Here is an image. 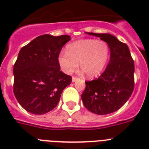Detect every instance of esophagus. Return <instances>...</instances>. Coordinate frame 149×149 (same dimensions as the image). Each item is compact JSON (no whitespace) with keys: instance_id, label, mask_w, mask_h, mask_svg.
Returning a JSON list of instances; mask_svg holds the SVG:
<instances>
[{"instance_id":"34e87169","label":"esophagus","mask_w":149,"mask_h":149,"mask_svg":"<svg viewBox=\"0 0 149 149\" xmlns=\"http://www.w3.org/2000/svg\"><path fill=\"white\" fill-rule=\"evenodd\" d=\"M79 79L77 78V77H75V76H73V78H72V82H76V80H78Z\"/></svg>"}]
</instances>
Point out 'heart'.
Returning a JSON list of instances; mask_svg holds the SVG:
<instances>
[{
    "label": "heart",
    "mask_w": 149,
    "mask_h": 149,
    "mask_svg": "<svg viewBox=\"0 0 149 149\" xmlns=\"http://www.w3.org/2000/svg\"><path fill=\"white\" fill-rule=\"evenodd\" d=\"M110 54L109 44L103 40L85 39L67 46V53L58 56L61 69L67 74L73 73L79 66L88 77H96L102 73Z\"/></svg>",
    "instance_id": "heart-1"
}]
</instances>
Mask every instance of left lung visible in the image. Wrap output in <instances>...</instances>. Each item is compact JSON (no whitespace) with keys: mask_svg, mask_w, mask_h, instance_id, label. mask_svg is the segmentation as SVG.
<instances>
[{"mask_svg":"<svg viewBox=\"0 0 149 149\" xmlns=\"http://www.w3.org/2000/svg\"><path fill=\"white\" fill-rule=\"evenodd\" d=\"M100 37L109 44L110 60L97 79L85 82L82 94L83 104L90 112L107 115L118 110L130 97L134 88V62L127 44L110 33L86 32Z\"/></svg>","mask_w":149,"mask_h":149,"instance_id":"obj_1","label":"left lung"}]
</instances>
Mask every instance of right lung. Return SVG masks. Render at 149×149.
Masks as SVG:
<instances>
[{"label": "right lung", "mask_w": 149, "mask_h": 149, "mask_svg": "<svg viewBox=\"0 0 149 149\" xmlns=\"http://www.w3.org/2000/svg\"><path fill=\"white\" fill-rule=\"evenodd\" d=\"M70 40L68 35L43 34L19 51L13 67V92L27 112L43 115L58 104L72 77L61 71L58 58L62 47Z\"/></svg>", "instance_id": "add662e5"}]
</instances>
